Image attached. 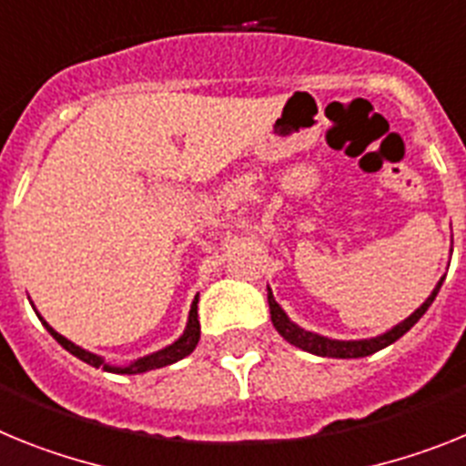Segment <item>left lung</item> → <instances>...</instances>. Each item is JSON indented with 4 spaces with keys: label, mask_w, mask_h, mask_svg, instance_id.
<instances>
[{
    "label": "left lung",
    "mask_w": 466,
    "mask_h": 466,
    "mask_svg": "<svg viewBox=\"0 0 466 466\" xmlns=\"http://www.w3.org/2000/svg\"><path fill=\"white\" fill-rule=\"evenodd\" d=\"M441 277L439 283H436V289L431 290L427 300L418 307V309L412 311L410 317L403 319L401 323H396L394 329H390L387 333L382 335H375V338H366V339H335V338H326V335H319V333H311V330H305L302 326H298L295 321H290V317L283 311V307L274 300L272 289L267 286V302H269V314H272V323L274 329L279 330L286 342L290 345L300 347V350L309 351V354H317V356H330V359H361V356H370L375 351L384 350V347H390L391 342L406 335L408 330L424 317V311L429 309V305L434 302V298L439 295L441 290V283H443Z\"/></svg>",
    "instance_id": "8db88e82"
}]
</instances>
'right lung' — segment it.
Segmentation results:
<instances>
[{"instance_id":"add662e5","label":"right lung","mask_w":466,"mask_h":466,"mask_svg":"<svg viewBox=\"0 0 466 466\" xmlns=\"http://www.w3.org/2000/svg\"><path fill=\"white\" fill-rule=\"evenodd\" d=\"M197 302H199V295H194L192 300V307H189V317H187V326H185L183 335L176 339V342H171L168 347H164V350L159 351H152V354L147 356H140V359H136V361L127 363V366H112V363H107L103 359V356L93 354V351L84 350V347L75 345L72 339H67L65 335H60L58 330L51 329L46 321H44L42 317H39V321L44 323V329L48 330V333L54 335V339L58 342L60 347H65V350L70 351L72 356H76L79 361L88 363V366L93 368H103V370H107V373H116V375H137V373H147V370H155V368H164V366H171V363L180 361V359H185L187 354H192L194 347H197V342H199V335H201V326H199V314H197ZM35 307V305H32ZM37 311V309H35Z\"/></svg>"}]
</instances>
